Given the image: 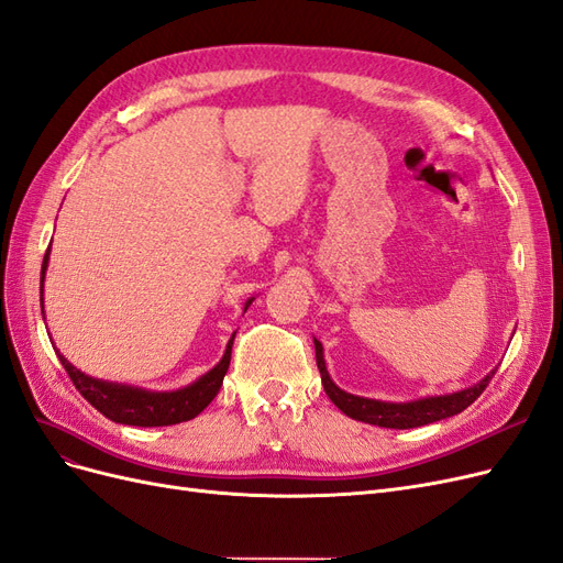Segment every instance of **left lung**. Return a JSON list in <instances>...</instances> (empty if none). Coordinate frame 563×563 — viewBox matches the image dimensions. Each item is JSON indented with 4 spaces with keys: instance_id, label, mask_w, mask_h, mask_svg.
Here are the masks:
<instances>
[{
    "instance_id": "left-lung-1",
    "label": "left lung",
    "mask_w": 563,
    "mask_h": 563,
    "mask_svg": "<svg viewBox=\"0 0 563 563\" xmlns=\"http://www.w3.org/2000/svg\"><path fill=\"white\" fill-rule=\"evenodd\" d=\"M314 349H317V365H319L325 396L331 398L346 417L373 423V426H382V429H417V426H426V423L454 417L479 398V394L487 389V384L492 382V377L496 373V371H492L482 382H477L475 386H468V389H463V391L444 394V396H429V398H419V400H410V402H384V400L361 398V396L342 391L325 371L323 346L319 340H314Z\"/></svg>"
}]
</instances>
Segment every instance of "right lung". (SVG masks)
<instances>
[{"label": "right lung", "mask_w": 563, "mask_h": 563, "mask_svg": "<svg viewBox=\"0 0 563 563\" xmlns=\"http://www.w3.org/2000/svg\"><path fill=\"white\" fill-rule=\"evenodd\" d=\"M48 254H51V246L46 249L44 265H42V314H44V277L48 267ZM251 302H254V298L246 300L244 312ZM232 340H235V333H232L225 346L223 358L211 367L207 375H202L190 386H184L179 391H146V389H137V386L95 379L81 371H76L63 354L57 356H60V363L65 365V371L76 389H79V394L95 407L97 412H102L107 419L115 423L144 426V429H148V426H172V423L196 419L205 407L217 398L230 365Z\"/></svg>", "instance_id": "obj_1"}]
</instances>
